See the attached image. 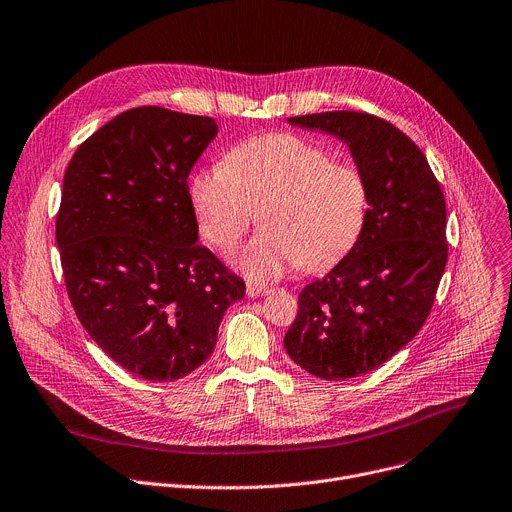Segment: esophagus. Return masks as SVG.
<instances>
[{"label":"esophagus","mask_w":512,"mask_h":512,"mask_svg":"<svg viewBox=\"0 0 512 512\" xmlns=\"http://www.w3.org/2000/svg\"><path fill=\"white\" fill-rule=\"evenodd\" d=\"M269 292H271V288H267V286H257V284L247 286V296L249 298H261V296H267Z\"/></svg>","instance_id":"1"}]
</instances>
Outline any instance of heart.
I'll list each match as a JSON object with an SVG mask.
<instances>
[{
	"mask_svg": "<svg viewBox=\"0 0 512 512\" xmlns=\"http://www.w3.org/2000/svg\"><path fill=\"white\" fill-rule=\"evenodd\" d=\"M202 235L222 253L235 251L251 224L263 230L237 255V267L269 282L290 267L322 269L357 243L369 206L363 171L304 136L261 134L230 149L224 165L190 179Z\"/></svg>",
	"mask_w": 512,
	"mask_h": 512,
	"instance_id": "b5f03b06",
	"label": "heart"
}]
</instances>
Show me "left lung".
I'll use <instances>...</instances> for the list:
<instances>
[{
  "instance_id": "left-lung-1",
  "label": "left lung",
  "mask_w": 512,
  "mask_h": 512,
  "mask_svg": "<svg viewBox=\"0 0 512 512\" xmlns=\"http://www.w3.org/2000/svg\"><path fill=\"white\" fill-rule=\"evenodd\" d=\"M343 141L369 188L351 251L298 296L288 355L322 380L367 374L425 324L447 263L445 198L427 157L388 120L365 112L288 118Z\"/></svg>"
}]
</instances>
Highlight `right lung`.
<instances>
[{
  "label": "right lung",
  "instance_id": "add662e5",
  "mask_svg": "<svg viewBox=\"0 0 512 512\" xmlns=\"http://www.w3.org/2000/svg\"><path fill=\"white\" fill-rule=\"evenodd\" d=\"M214 118L132 108L91 134L63 179L57 245L87 335L136 378L173 382L214 351L245 282L198 245L188 175Z\"/></svg>",
  "mask_w": 512,
  "mask_h": 512
}]
</instances>
